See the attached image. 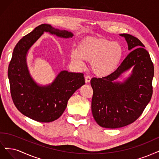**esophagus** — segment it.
<instances>
[{"instance_id": "34e87169", "label": "esophagus", "mask_w": 159, "mask_h": 159, "mask_svg": "<svg viewBox=\"0 0 159 159\" xmlns=\"http://www.w3.org/2000/svg\"><path fill=\"white\" fill-rule=\"evenodd\" d=\"M90 79H91L90 76H85V82H86V83H90Z\"/></svg>"}]
</instances>
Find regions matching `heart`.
Instances as JSON below:
<instances>
[{
  "mask_svg": "<svg viewBox=\"0 0 159 159\" xmlns=\"http://www.w3.org/2000/svg\"><path fill=\"white\" fill-rule=\"evenodd\" d=\"M123 50L117 42L104 39L88 38L84 39L78 49H73L70 57L73 63L84 66L86 60L92 61L93 72L98 76L109 75L120 63Z\"/></svg>",
  "mask_w": 159,
  "mask_h": 159,
  "instance_id": "1",
  "label": "heart"
}]
</instances>
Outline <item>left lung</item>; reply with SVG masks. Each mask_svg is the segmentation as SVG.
<instances>
[{
	"mask_svg": "<svg viewBox=\"0 0 159 159\" xmlns=\"http://www.w3.org/2000/svg\"><path fill=\"white\" fill-rule=\"evenodd\" d=\"M131 52L114 72L90 80L93 89L92 113L100 126L115 129L134 123L142 114L152 94L154 66L141 41L121 34ZM133 67L132 75L123 83L115 80Z\"/></svg>",
	"mask_w": 159,
	"mask_h": 159,
	"instance_id": "obj_1",
	"label": "left lung"
}]
</instances>
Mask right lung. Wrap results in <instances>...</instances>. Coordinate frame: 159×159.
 I'll return each mask as SVG.
<instances>
[{
  "instance_id": "obj_1",
  "label": "right lung",
  "mask_w": 159,
  "mask_h": 159,
  "mask_svg": "<svg viewBox=\"0 0 159 159\" xmlns=\"http://www.w3.org/2000/svg\"><path fill=\"white\" fill-rule=\"evenodd\" d=\"M44 32L62 38L73 34L49 24H41L25 35L15 46L8 76L14 104L22 114L39 122L55 121L63 114L75 92L85 84L84 75L62 70L52 84L39 86L29 73L26 56L30 48Z\"/></svg>"
}]
</instances>
